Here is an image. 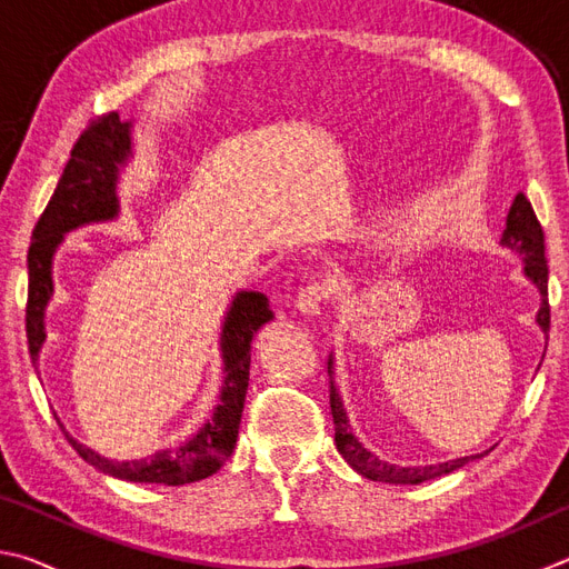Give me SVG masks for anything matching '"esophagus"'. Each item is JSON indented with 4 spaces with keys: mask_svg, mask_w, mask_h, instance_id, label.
I'll use <instances>...</instances> for the list:
<instances>
[{
    "mask_svg": "<svg viewBox=\"0 0 569 569\" xmlns=\"http://www.w3.org/2000/svg\"><path fill=\"white\" fill-rule=\"evenodd\" d=\"M326 298H329V286H326V283H311V286L301 288V293L296 296V308L303 316H308V319H313V316L321 313Z\"/></svg>",
    "mask_w": 569,
    "mask_h": 569,
    "instance_id": "34e87169",
    "label": "esophagus"
}]
</instances>
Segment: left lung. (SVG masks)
Listing matches in <instances>:
<instances>
[{
  "mask_svg": "<svg viewBox=\"0 0 569 569\" xmlns=\"http://www.w3.org/2000/svg\"><path fill=\"white\" fill-rule=\"evenodd\" d=\"M499 246L512 250L517 256H522L525 276L539 291V311L535 316V321L547 339V331H550V303H547L545 233L532 206H529V200L522 196V192H519L512 208H509L507 228L502 233V240H499ZM329 377H331V413H333V427H336V449H339V455L349 461V467L353 471H359V475L366 479L389 481V485H419V481L449 475V471L465 467L467 461L487 455L485 451V455L461 457V459L445 461V465H429V467H399V465H389V461H381L353 437L349 417H346V409L341 401V393L336 389V381H333V356H329Z\"/></svg>",
  "mask_w": 569,
  "mask_h": 569,
  "instance_id": "1",
  "label": "left lung"
}]
</instances>
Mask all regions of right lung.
Returning a JSON list of instances; mask_svg holds the SVG:
<instances>
[{
  "label": "right lung",
  "instance_id": "1",
  "mask_svg": "<svg viewBox=\"0 0 569 569\" xmlns=\"http://www.w3.org/2000/svg\"><path fill=\"white\" fill-rule=\"evenodd\" d=\"M132 120L122 122L118 112H110L92 122L74 142L72 156L52 192L44 213L32 230V246L27 253L30 268V291H27V343H30L32 363L40 361V351L47 339L44 313L54 293L52 261L67 233L92 226L110 223L120 216L118 182L120 172L134 156ZM273 321L268 298L258 291H238L230 301L223 329H220V359H223V383H220L218 407L196 435L170 449H160L146 459H108L84 447L64 431L67 441L88 465L102 475L124 481H146V485L180 487L200 481L223 467L233 455L240 413H243L248 373H250V343L263 323ZM60 421V419H57Z\"/></svg>",
  "mask_w": 569,
  "mask_h": 569
}]
</instances>
